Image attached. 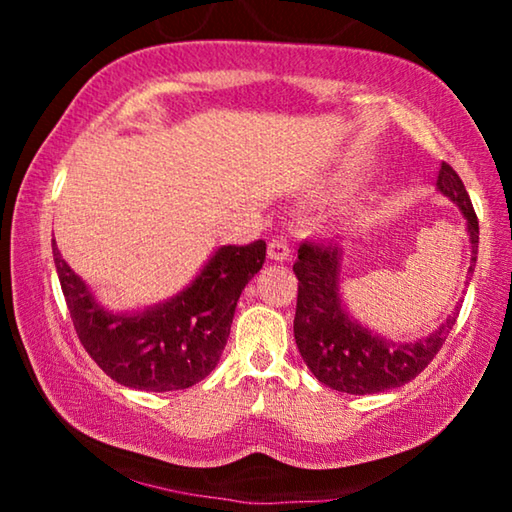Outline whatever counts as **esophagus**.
Instances as JSON below:
<instances>
[{"label":"esophagus","instance_id":"esophagus-1","mask_svg":"<svg viewBox=\"0 0 512 512\" xmlns=\"http://www.w3.org/2000/svg\"><path fill=\"white\" fill-rule=\"evenodd\" d=\"M291 257V246L287 244V239L284 237H275L271 244H268V259H273V262H287Z\"/></svg>","mask_w":512,"mask_h":512}]
</instances>
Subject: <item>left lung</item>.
I'll return each instance as SVG.
<instances>
[{
	"mask_svg": "<svg viewBox=\"0 0 512 512\" xmlns=\"http://www.w3.org/2000/svg\"><path fill=\"white\" fill-rule=\"evenodd\" d=\"M436 189L449 198L465 219L470 237V266L467 280L474 273L479 255V221H476L470 196L465 192L458 173L443 162L438 173ZM345 248L341 241L311 244L305 241L298 248L293 273L298 277V305L293 318V336L302 361L314 372V377L334 391L350 395H372L391 391L418 377L443 348L447 334L456 323V302L452 316L440 323L433 332L415 341H393L350 314L341 293V268Z\"/></svg>",
	"mask_w": 512,
	"mask_h": 512,
	"instance_id": "1",
	"label": "left lung"
}]
</instances>
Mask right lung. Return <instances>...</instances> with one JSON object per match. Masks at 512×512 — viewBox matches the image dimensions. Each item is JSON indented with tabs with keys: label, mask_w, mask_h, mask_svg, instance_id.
Returning <instances> with one entry per match:
<instances>
[{
	"label": "right lung",
	"mask_w": 512,
	"mask_h": 512,
	"mask_svg": "<svg viewBox=\"0 0 512 512\" xmlns=\"http://www.w3.org/2000/svg\"><path fill=\"white\" fill-rule=\"evenodd\" d=\"M60 289L76 334L97 366L135 391H183L219 363L241 291L266 259L262 239L221 246L183 291L144 309L112 311L51 241Z\"/></svg>",
	"instance_id": "right-lung-1"
}]
</instances>
